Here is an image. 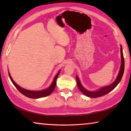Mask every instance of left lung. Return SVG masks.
Listing matches in <instances>:
<instances>
[{
	"label": "left lung",
	"mask_w": 131,
	"mask_h": 131,
	"mask_svg": "<svg viewBox=\"0 0 131 131\" xmlns=\"http://www.w3.org/2000/svg\"><path fill=\"white\" fill-rule=\"evenodd\" d=\"M121 67H120V69L119 71V73H118V76L116 78L115 80L111 84L109 85V86H106L104 87H103L100 89L98 90L93 91V92H91V91H88L86 89H85L83 86L81 84L80 81L79 79L78 76H76V81H77V84H78V88L81 91V92L83 93L84 95H87L88 97H91V98H96V97L103 96L104 95H105L108 94L113 90V89L117 86L118 83L120 82L121 79L123 76L124 72V66H125V62H124V58L123 55V52H122V46H121Z\"/></svg>",
	"instance_id": "obj_1"
}]
</instances>
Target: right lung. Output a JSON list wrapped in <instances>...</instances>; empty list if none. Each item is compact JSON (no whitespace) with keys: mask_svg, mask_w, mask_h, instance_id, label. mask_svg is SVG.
<instances>
[{"mask_svg":"<svg viewBox=\"0 0 131 131\" xmlns=\"http://www.w3.org/2000/svg\"><path fill=\"white\" fill-rule=\"evenodd\" d=\"M60 72H61V70L59 71V72L57 73V75L55 76L52 83L51 86H49L48 88L45 89V90H40V91L28 90H26V89H23L14 82L13 79L12 78L11 76H10L9 72V75L10 78V80H11L12 83H13V84L15 86L16 88L17 89V90L19 91L22 94L24 95L25 96L29 97V98L38 99V98H41V97H43L47 96V95H49V94H51V93L52 92L53 90H54V89L56 87V84H57V79L58 78V76H59V74L60 73Z\"/></svg>","mask_w":131,"mask_h":131,"instance_id":"add662e5","label":"right lung"}]
</instances>
